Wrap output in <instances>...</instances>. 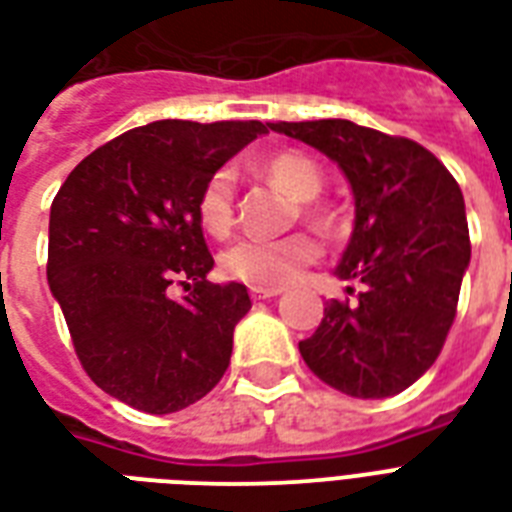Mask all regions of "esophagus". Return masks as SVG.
Masks as SVG:
<instances>
[{
	"mask_svg": "<svg viewBox=\"0 0 512 512\" xmlns=\"http://www.w3.org/2000/svg\"><path fill=\"white\" fill-rule=\"evenodd\" d=\"M253 299H275L280 296V288H251Z\"/></svg>",
	"mask_w": 512,
	"mask_h": 512,
	"instance_id": "1",
	"label": "esophagus"
}]
</instances>
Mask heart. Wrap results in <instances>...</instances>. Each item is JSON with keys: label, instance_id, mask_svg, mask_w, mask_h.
<instances>
[{"label": "heart", "instance_id": "1", "mask_svg": "<svg viewBox=\"0 0 512 512\" xmlns=\"http://www.w3.org/2000/svg\"><path fill=\"white\" fill-rule=\"evenodd\" d=\"M261 170L267 173L269 181H275L280 189L291 194L293 200L304 202L301 211L318 227L331 224V213L323 205H315V200L323 189V170L318 162L310 160L301 152H277L264 160ZM197 219L202 229L213 237L229 235L235 227V176L229 170H216L202 184L200 197H197ZM318 243L304 232L296 235L277 237V240H240L229 245L221 253V272L229 280L251 285V288H283L299 275L301 269L310 267L318 259Z\"/></svg>", "mask_w": 512, "mask_h": 512}]
</instances>
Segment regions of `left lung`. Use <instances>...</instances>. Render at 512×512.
<instances>
[{
	"label": "left lung",
	"instance_id": "left-lung-1",
	"mask_svg": "<svg viewBox=\"0 0 512 512\" xmlns=\"http://www.w3.org/2000/svg\"><path fill=\"white\" fill-rule=\"evenodd\" d=\"M342 168L355 229L336 267L360 280L358 301L331 299L318 331L299 342L310 371L352 398H390L441 355L470 264L465 197L417 141L350 120L272 122ZM352 293V288H350Z\"/></svg>",
	"mask_w": 512,
	"mask_h": 512
}]
</instances>
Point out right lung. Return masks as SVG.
<instances>
[{
    "mask_svg": "<svg viewBox=\"0 0 512 512\" xmlns=\"http://www.w3.org/2000/svg\"><path fill=\"white\" fill-rule=\"evenodd\" d=\"M272 122L160 120L87 154L50 208L47 283L87 376L146 414L192 406L221 382L251 299L205 280L197 219L211 173ZM184 284V300H170Z\"/></svg>",
    "mask_w": 512,
    "mask_h": 512,
    "instance_id": "add662e5",
    "label": "right lung"
}]
</instances>
